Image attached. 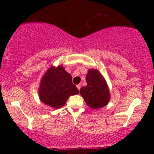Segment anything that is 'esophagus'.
<instances>
[{
  "label": "esophagus",
  "mask_w": 154,
  "mask_h": 154,
  "mask_svg": "<svg viewBox=\"0 0 154 154\" xmlns=\"http://www.w3.org/2000/svg\"><path fill=\"white\" fill-rule=\"evenodd\" d=\"M81 86H82V85H81V84H78V85H77V89H78L79 91V90H80V88H81Z\"/></svg>",
  "instance_id": "esophagus-1"
}]
</instances>
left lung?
Wrapping results in <instances>:
<instances>
[{
  "label": "left lung",
  "mask_w": 154,
  "mask_h": 154,
  "mask_svg": "<svg viewBox=\"0 0 154 154\" xmlns=\"http://www.w3.org/2000/svg\"><path fill=\"white\" fill-rule=\"evenodd\" d=\"M86 82L87 85L81 88L80 94L88 106L96 109L107 105L110 100V93L100 72L93 69L88 70Z\"/></svg>",
  "instance_id": "left-lung-1"
}]
</instances>
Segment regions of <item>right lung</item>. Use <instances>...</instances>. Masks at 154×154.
Wrapping results in <instances>:
<instances>
[{"label": "right lung", "mask_w": 154, "mask_h": 154, "mask_svg": "<svg viewBox=\"0 0 154 154\" xmlns=\"http://www.w3.org/2000/svg\"><path fill=\"white\" fill-rule=\"evenodd\" d=\"M79 93L76 85L72 83L71 75L65 71L62 66L48 69L41 79L39 88L41 101L54 109L62 107L70 95Z\"/></svg>", "instance_id": "obj_1"}]
</instances>
